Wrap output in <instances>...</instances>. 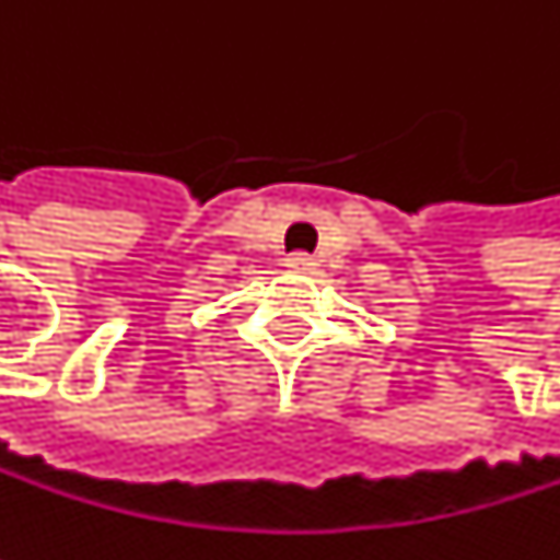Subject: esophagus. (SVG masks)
Here are the masks:
<instances>
[{
	"label": "esophagus",
	"instance_id": "1",
	"mask_svg": "<svg viewBox=\"0 0 560 560\" xmlns=\"http://www.w3.org/2000/svg\"><path fill=\"white\" fill-rule=\"evenodd\" d=\"M284 266H288L291 272H311L317 262H314L311 256H304V253H294V256H288V259H284Z\"/></svg>",
	"mask_w": 560,
	"mask_h": 560
}]
</instances>
